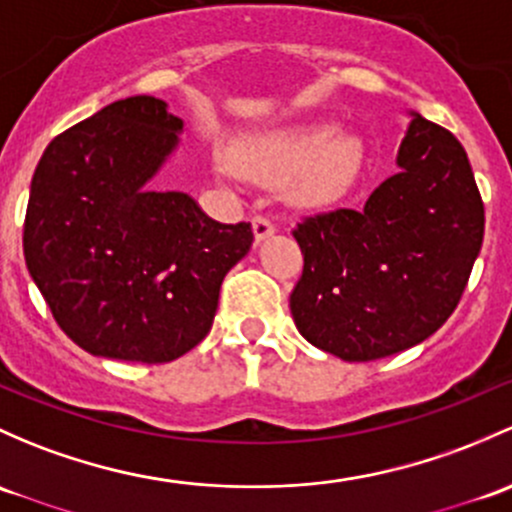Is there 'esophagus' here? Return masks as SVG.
I'll return each instance as SVG.
<instances>
[{
  "instance_id": "34e87169",
  "label": "esophagus",
  "mask_w": 512,
  "mask_h": 512,
  "mask_svg": "<svg viewBox=\"0 0 512 512\" xmlns=\"http://www.w3.org/2000/svg\"><path fill=\"white\" fill-rule=\"evenodd\" d=\"M252 230H255V240L260 242V240L270 238V235L274 233V223L270 218H267V215L257 213L255 218H252Z\"/></svg>"
}]
</instances>
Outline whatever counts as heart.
<instances>
[{
    "mask_svg": "<svg viewBox=\"0 0 512 512\" xmlns=\"http://www.w3.org/2000/svg\"><path fill=\"white\" fill-rule=\"evenodd\" d=\"M360 164V144L353 137H333L331 127L274 132L242 139L230 159H220L225 174H245L260 181H279L297 174L294 196L309 203L336 198L351 184Z\"/></svg>",
    "mask_w": 512,
    "mask_h": 512,
    "instance_id": "b5f03b06",
    "label": "heart"
}]
</instances>
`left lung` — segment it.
I'll return each mask as SVG.
<instances>
[{"mask_svg": "<svg viewBox=\"0 0 512 512\" xmlns=\"http://www.w3.org/2000/svg\"><path fill=\"white\" fill-rule=\"evenodd\" d=\"M397 164L363 208L306 215L292 230L304 255L294 324L343 360L387 358L432 336L481 252L486 211L459 139L414 115Z\"/></svg>", "mask_w": 512, "mask_h": 512, "instance_id": "obj_1", "label": "left lung"}]
</instances>
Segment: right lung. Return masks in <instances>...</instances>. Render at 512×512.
Returning <instances> with one entry per match:
<instances>
[{
  "instance_id": "add662e5",
  "label": "right lung",
  "mask_w": 512,
  "mask_h": 512,
  "mask_svg": "<svg viewBox=\"0 0 512 512\" xmlns=\"http://www.w3.org/2000/svg\"><path fill=\"white\" fill-rule=\"evenodd\" d=\"M166 102L134 95L58 134L31 179L24 257L56 324L102 358L169 363L213 326L250 223L147 184L179 144Z\"/></svg>"
}]
</instances>
